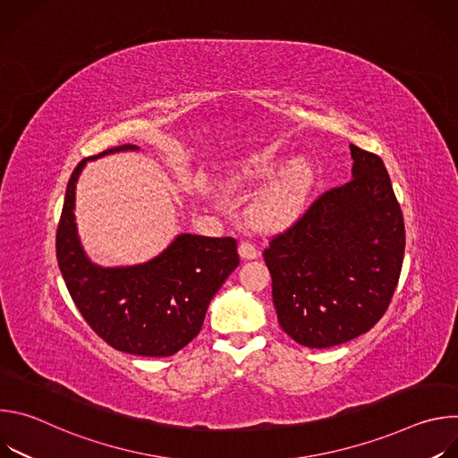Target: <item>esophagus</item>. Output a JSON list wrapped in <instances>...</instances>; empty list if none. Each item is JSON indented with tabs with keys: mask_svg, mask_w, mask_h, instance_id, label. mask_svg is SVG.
I'll return each instance as SVG.
<instances>
[{
	"mask_svg": "<svg viewBox=\"0 0 458 458\" xmlns=\"http://www.w3.org/2000/svg\"><path fill=\"white\" fill-rule=\"evenodd\" d=\"M239 255H241L242 259H255V257L259 255V250H257L251 242L242 241V242L239 244Z\"/></svg>",
	"mask_w": 458,
	"mask_h": 458,
	"instance_id": "obj_1",
	"label": "esophagus"
}]
</instances>
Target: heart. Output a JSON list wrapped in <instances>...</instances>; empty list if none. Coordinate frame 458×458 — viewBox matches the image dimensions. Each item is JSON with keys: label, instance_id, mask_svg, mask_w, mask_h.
I'll return each instance as SVG.
<instances>
[{"label": "heart", "instance_id": "heart-1", "mask_svg": "<svg viewBox=\"0 0 458 458\" xmlns=\"http://www.w3.org/2000/svg\"><path fill=\"white\" fill-rule=\"evenodd\" d=\"M284 165L281 156H265L239 163L230 172L232 186L255 184L272 179ZM313 174L304 159L292 161L281 175L250 205V217L260 226H283L306 205Z\"/></svg>", "mask_w": 458, "mask_h": 458}]
</instances>
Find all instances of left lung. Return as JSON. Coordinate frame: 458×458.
<instances>
[{
    "mask_svg": "<svg viewBox=\"0 0 458 458\" xmlns=\"http://www.w3.org/2000/svg\"><path fill=\"white\" fill-rule=\"evenodd\" d=\"M352 179L324 191L263 251L281 328L308 348L344 344L387 310L406 233L378 156L350 145Z\"/></svg>",
    "mask_w": 458,
    "mask_h": 458,
    "instance_id": "left-lung-1",
    "label": "left lung"
}]
</instances>
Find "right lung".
Listing matches in <instances>:
<instances>
[{
    "mask_svg": "<svg viewBox=\"0 0 458 458\" xmlns=\"http://www.w3.org/2000/svg\"><path fill=\"white\" fill-rule=\"evenodd\" d=\"M124 150L140 147L110 148L72 172L55 235L57 265L74 304L106 344L141 357H170L201 332L212 297L239 265L237 241L181 233L147 263H92L78 235L76 184L89 161Z\"/></svg>",
    "mask_w": 458,
    "mask_h": 458,
    "instance_id": "obj_1",
    "label": "right lung"
}]
</instances>
